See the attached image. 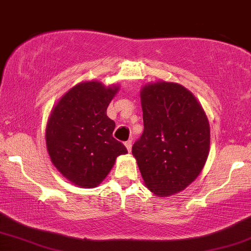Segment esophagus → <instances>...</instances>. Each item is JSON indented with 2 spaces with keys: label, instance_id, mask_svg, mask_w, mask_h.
<instances>
[{
  "label": "esophagus",
  "instance_id": "1",
  "mask_svg": "<svg viewBox=\"0 0 251 251\" xmlns=\"http://www.w3.org/2000/svg\"><path fill=\"white\" fill-rule=\"evenodd\" d=\"M125 146H126V149H127V151L131 152V149H132V140H127V142H125Z\"/></svg>",
  "mask_w": 251,
  "mask_h": 251
}]
</instances>
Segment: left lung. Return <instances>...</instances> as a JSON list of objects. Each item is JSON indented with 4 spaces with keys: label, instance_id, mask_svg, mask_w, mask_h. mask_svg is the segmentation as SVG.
Instances as JSON below:
<instances>
[{
    "label": "left lung",
    "instance_id": "obj_1",
    "mask_svg": "<svg viewBox=\"0 0 251 251\" xmlns=\"http://www.w3.org/2000/svg\"><path fill=\"white\" fill-rule=\"evenodd\" d=\"M144 132L132 146L145 185L159 197L194 181L208 159L210 127L194 94L176 82L158 81L140 91Z\"/></svg>",
    "mask_w": 251,
    "mask_h": 251
}]
</instances>
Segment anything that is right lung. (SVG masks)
<instances>
[{
    "mask_svg": "<svg viewBox=\"0 0 251 251\" xmlns=\"http://www.w3.org/2000/svg\"><path fill=\"white\" fill-rule=\"evenodd\" d=\"M118 89L99 81L77 83L51 111L46 127L48 153L60 174L75 185H99L118 155L127 153L112 135L116 123L106 114Z\"/></svg>",
    "mask_w": 251,
    "mask_h": 251,
    "instance_id": "add662e5",
    "label": "right lung"
}]
</instances>
